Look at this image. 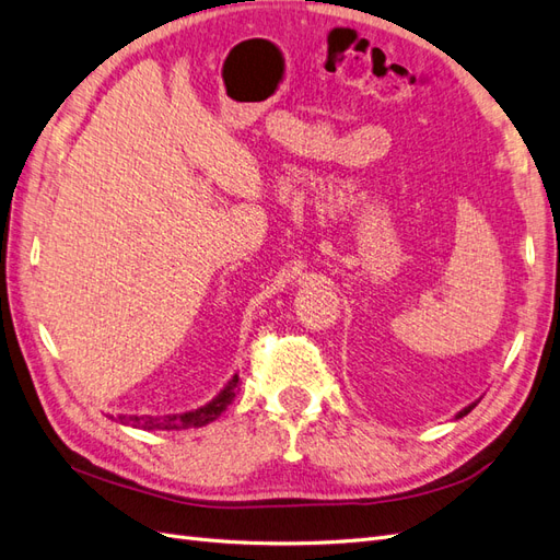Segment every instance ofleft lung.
<instances>
[{"label":"left lung","instance_id":"left-lung-1","mask_svg":"<svg viewBox=\"0 0 560 560\" xmlns=\"http://www.w3.org/2000/svg\"><path fill=\"white\" fill-rule=\"evenodd\" d=\"M475 406H477V404H470V406H468V408H463V411H460V413H458V416H456V418H463V416H468V413H470V411H472V408H475Z\"/></svg>","mask_w":560,"mask_h":560}]
</instances>
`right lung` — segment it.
I'll use <instances>...</instances> for the list:
<instances>
[{"instance_id":"right-lung-1","label":"right lung","mask_w":560,"mask_h":560,"mask_svg":"<svg viewBox=\"0 0 560 560\" xmlns=\"http://www.w3.org/2000/svg\"><path fill=\"white\" fill-rule=\"evenodd\" d=\"M237 387H240V377L235 375L213 401L197 408V411L180 413V416H161V418H152V416H118V422H122V425L140 428V430H187V428L209 425V422H213L218 416H221L225 408L230 406V401L235 399Z\"/></svg>"}]
</instances>
